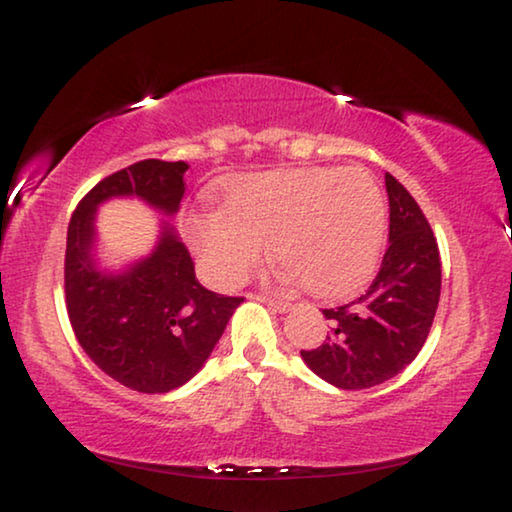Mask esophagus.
I'll return each instance as SVG.
<instances>
[{"label": "esophagus", "mask_w": 512, "mask_h": 512, "mask_svg": "<svg viewBox=\"0 0 512 512\" xmlns=\"http://www.w3.org/2000/svg\"><path fill=\"white\" fill-rule=\"evenodd\" d=\"M255 298H257V300H262V302H266V305L275 307L277 311H289V309H291V302H289V300H284V298H273V296H266V293H257Z\"/></svg>", "instance_id": "34e87169"}]
</instances>
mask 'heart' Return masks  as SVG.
Instances as JSON below:
<instances>
[{
	"label": "heart",
	"instance_id": "heart-1",
	"mask_svg": "<svg viewBox=\"0 0 512 512\" xmlns=\"http://www.w3.org/2000/svg\"><path fill=\"white\" fill-rule=\"evenodd\" d=\"M386 203L361 167L244 173L225 187L223 212L192 214L187 235L216 282H244L271 241L277 264L318 298H343L375 271Z\"/></svg>",
	"mask_w": 512,
	"mask_h": 512
}]
</instances>
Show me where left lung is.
I'll return each instance as SVG.
<instances>
[{
  "label": "left lung",
  "mask_w": 512,
  "mask_h": 512,
  "mask_svg": "<svg viewBox=\"0 0 512 512\" xmlns=\"http://www.w3.org/2000/svg\"><path fill=\"white\" fill-rule=\"evenodd\" d=\"M388 244L368 291L336 309L325 343L300 350L307 366L343 391H361L395 377L418 357L438 309L440 253L415 198L386 173Z\"/></svg>",
  "instance_id": "1"
}]
</instances>
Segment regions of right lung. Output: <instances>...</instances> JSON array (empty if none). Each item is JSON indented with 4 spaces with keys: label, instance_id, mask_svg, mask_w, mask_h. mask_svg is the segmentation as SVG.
Wrapping results in <instances>:
<instances>
[{
    "label": "right lung",
    "instance_id": "add662e5",
    "mask_svg": "<svg viewBox=\"0 0 512 512\" xmlns=\"http://www.w3.org/2000/svg\"><path fill=\"white\" fill-rule=\"evenodd\" d=\"M187 162L142 160L110 173L76 205L67 228L65 305L85 354L137 393H169L192 379L244 298L201 287L187 248L167 228L155 253L124 275H103L90 257L94 212L110 196H140L173 214Z\"/></svg>",
    "mask_w": 512,
    "mask_h": 512
}]
</instances>
